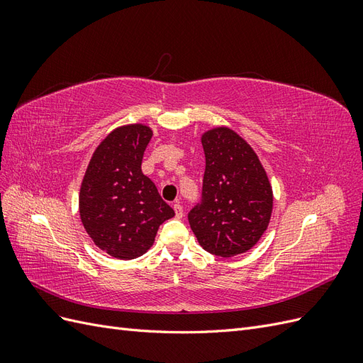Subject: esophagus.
I'll use <instances>...</instances> for the list:
<instances>
[{"label": "esophagus", "mask_w": 363, "mask_h": 363, "mask_svg": "<svg viewBox=\"0 0 363 363\" xmlns=\"http://www.w3.org/2000/svg\"><path fill=\"white\" fill-rule=\"evenodd\" d=\"M172 207H174V212H175V216H177L179 219H180V218H183V213H184V212H183V206H182L180 203H175V204H174Z\"/></svg>", "instance_id": "34e87169"}]
</instances>
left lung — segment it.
Masks as SVG:
<instances>
[{
    "label": "left lung",
    "instance_id": "obj_1",
    "mask_svg": "<svg viewBox=\"0 0 363 363\" xmlns=\"http://www.w3.org/2000/svg\"><path fill=\"white\" fill-rule=\"evenodd\" d=\"M206 171L200 203L188 219L200 245L219 257L248 251L265 232L272 189L259 157L227 127L203 135Z\"/></svg>",
    "mask_w": 363,
    "mask_h": 363
}]
</instances>
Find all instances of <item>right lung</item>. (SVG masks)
Returning <instances> with one entry per match:
<instances>
[{"label": "right lung", "mask_w": 363, "mask_h": 363, "mask_svg": "<svg viewBox=\"0 0 363 363\" xmlns=\"http://www.w3.org/2000/svg\"><path fill=\"white\" fill-rule=\"evenodd\" d=\"M152 136L142 124L113 130L86 169L80 189V216L95 245L116 259H136L150 250L172 208L140 164Z\"/></svg>", "instance_id": "add662e5"}]
</instances>
